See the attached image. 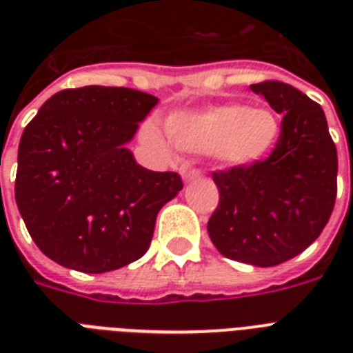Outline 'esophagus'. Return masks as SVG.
<instances>
[{
    "instance_id": "1",
    "label": "esophagus",
    "mask_w": 353,
    "mask_h": 353,
    "mask_svg": "<svg viewBox=\"0 0 353 353\" xmlns=\"http://www.w3.org/2000/svg\"><path fill=\"white\" fill-rule=\"evenodd\" d=\"M181 174H183V179H185L187 183L194 181V179H199V176H201L198 170H183Z\"/></svg>"
}]
</instances>
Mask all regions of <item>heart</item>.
I'll return each instance as SVG.
<instances>
[{
	"label": "heart",
	"mask_w": 353,
	"mask_h": 353,
	"mask_svg": "<svg viewBox=\"0 0 353 353\" xmlns=\"http://www.w3.org/2000/svg\"><path fill=\"white\" fill-rule=\"evenodd\" d=\"M166 135L179 152L214 155L227 168H241L262 161L280 137V121L268 108H247L238 102L218 104L199 112L172 113ZM150 137H161L150 130Z\"/></svg>",
	"instance_id": "1"
}]
</instances>
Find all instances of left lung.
Returning a JSON list of instances; mask_svg holds the SVG:
<instances>
[{
	"label": "left lung",
	"mask_w": 353,
	"mask_h": 353,
	"mask_svg": "<svg viewBox=\"0 0 353 353\" xmlns=\"http://www.w3.org/2000/svg\"><path fill=\"white\" fill-rule=\"evenodd\" d=\"M284 115L268 159L214 172L220 203L207 223L223 256L271 268L301 254L328 223L337 194V150L323 108L284 82L252 84Z\"/></svg>",
	"instance_id": "8db88e82"
}]
</instances>
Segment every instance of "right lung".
<instances>
[{
  "label": "right lung",
  "mask_w": 353,
  "mask_h": 353,
  "mask_svg": "<svg viewBox=\"0 0 353 353\" xmlns=\"http://www.w3.org/2000/svg\"><path fill=\"white\" fill-rule=\"evenodd\" d=\"M159 99L130 88L58 91L23 130L16 205L46 256L82 273H106L148 251L155 218L183 188L126 144Z\"/></svg>",
  "instance_id": "add662e5"
}]
</instances>
